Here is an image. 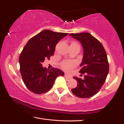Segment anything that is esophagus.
I'll list each match as a JSON object with an SVG mask.
<instances>
[{
	"mask_svg": "<svg viewBox=\"0 0 124 124\" xmlns=\"http://www.w3.org/2000/svg\"><path fill=\"white\" fill-rule=\"evenodd\" d=\"M64 77L67 79H72V77H70V75H67V74H65L64 75Z\"/></svg>",
	"mask_w": 124,
	"mask_h": 124,
	"instance_id": "34e87169",
	"label": "esophagus"
}]
</instances>
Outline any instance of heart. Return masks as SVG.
Returning a JSON list of instances; mask_svg holds the SVG:
<instances>
[{"label":"heart","mask_w":124,"mask_h":124,"mask_svg":"<svg viewBox=\"0 0 124 124\" xmlns=\"http://www.w3.org/2000/svg\"><path fill=\"white\" fill-rule=\"evenodd\" d=\"M72 44L79 45L76 42H73ZM75 64V63L74 62L72 61H63L62 63L61 66L63 70H65L68 71L70 70H72L73 67H74Z\"/></svg>","instance_id":"obj_1"}]
</instances>
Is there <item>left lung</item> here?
Instances as JSON below:
<instances>
[{
  "label": "left lung",
  "mask_w": 124,
  "mask_h": 124,
  "mask_svg": "<svg viewBox=\"0 0 124 124\" xmlns=\"http://www.w3.org/2000/svg\"><path fill=\"white\" fill-rule=\"evenodd\" d=\"M70 36L79 40L84 48V56L79 72L84 78L73 77L77 86L72 89L79 98L91 97L100 91L109 73L107 53L101 43L89 33H70Z\"/></svg>",
  "instance_id": "obj_1"
}]
</instances>
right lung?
<instances>
[{"label": "right lung", "instance_id": "right-lung-1", "mask_svg": "<svg viewBox=\"0 0 124 124\" xmlns=\"http://www.w3.org/2000/svg\"><path fill=\"white\" fill-rule=\"evenodd\" d=\"M68 33L44 30L29 40L19 57L20 73L23 81L31 91L45 93L51 89L57 77L64 73L57 68L49 70L42 63L54 55L56 45Z\"/></svg>", "mask_w": 124, "mask_h": 124}]
</instances>
